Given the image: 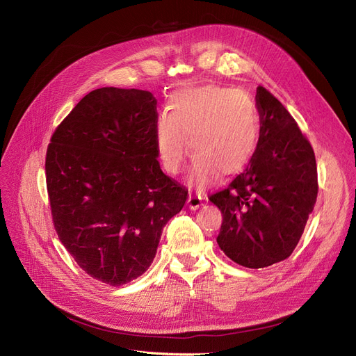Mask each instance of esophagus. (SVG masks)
Returning <instances> with one entry per match:
<instances>
[{
	"instance_id": "esophagus-1",
	"label": "esophagus",
	"mask_w": 356,
	"mask_h": 356,
	"mask_svg": "<svg viewBox=\"0 0 356 356\" xmlns=\"http://www.w3.org/2000/svg\"><path fill=\"white\" fill-rule=\"evenodd\" d=\"M202 204V197L196 193H191L189 197H188V207L193 211H196L199 207Z\"/></svg>"
}]
</instances>
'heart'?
Instances as JSON below:
<instances>
[{"mask_svg": "<svg viewBox=\"0 0 356 356\" xmlns=\"http://www.w3.org/2000/svg\"><path fill=\"white\" fill-rule=\"evenodd\" d=\"M170 114L156 124V148L165 170L181 172L188 138L195 161L191 180L199 188L244 170L258 144L259 122L251 101L232 89L207 85L183 88L168 99Z\"/></svg>", "mask_w": 356, "mask_h": 356, "instance_id": "obj_1", "label": "heart"}]
</instances>
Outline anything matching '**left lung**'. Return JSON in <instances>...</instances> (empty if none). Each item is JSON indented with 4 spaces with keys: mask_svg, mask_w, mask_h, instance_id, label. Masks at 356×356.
Wrapping results in <instances>:
<instances>
[{
    "mask_svg": "<svg viewBox=\"0 0 356 356\" xmlns=\"http://www.w3.org/2000/svg\"><path fill=\"white\" fill-rule=\"evenodd\" d=\"M255 101V153L245 170L209 200L223 216L219 248L242 267L264 268L291 255L319 186L314 152L290 112L263 86Z\"/></svg>",
    "mask_w": 356,
    "mask_h": 356,
    "instance_id": "obj_1",
    "label": "left lung"
}]
</instances>
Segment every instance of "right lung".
<instances>
[{
    "label": "right lung",
    "mask_w": 356,
    "mask_h": 356,
    "mask_svg": "<svg viewBox=\"0 0 356 356\" xmlns=\"http://www.w3.org/2000/svg\"><path fill=\"white\" fill-rule=\"evenodd\" d=\"M156 105L148 90L95 89L47 147L54 229L86 274L114 287L152 266L164 225L188 199L160 168Z\"/></svg>",
    "instance_id": "right-lung-1"
}]
</instances>
